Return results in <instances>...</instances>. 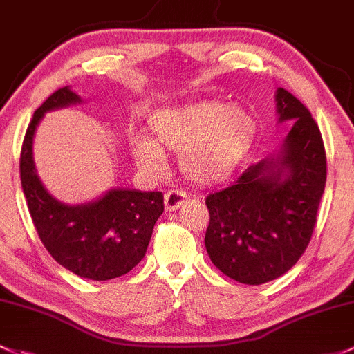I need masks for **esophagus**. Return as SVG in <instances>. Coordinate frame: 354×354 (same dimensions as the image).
<instances>
[{
	"label": "esophagus",
	"mask_w": 354,
	"mask_h": 354,
	"mask_svg": "<svg viewBox=\"0 0 354 354\" xmlns=\"http://www.w3.org/2000/svg\"><path fill=\"white\" fill-rule=\"evenodd\" d=\"M185 200H187V193L181 192V189H169V192H166L165 195L166 210L169 212L178 210V208L183 205Z\"/></svg>",
	"instance_id": "34e87169"
}]
</instances>
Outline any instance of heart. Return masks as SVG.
I'll return each instance as SVG.
<instances>
[{
	"instance_id": "obj_1",
	"label": "heart",
	"mask_w": 354,
	"mask_h": 354,
	"mask_svg": "<svg viewBox=\"0 0 354 354\" xmlns=\"http://www.w3.org/2000/svg\"><path fill=\"white\" fill-rule=\"evenodd\" d=\"M151 139L136 136L132 154L151 174L165 169V152H180L181 173L196 185H215L236 173L258 137V120L243 106L198 102L162 109L149 118Z\"/></svg>"
}]
</instances>
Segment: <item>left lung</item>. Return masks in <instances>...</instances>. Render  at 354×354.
I'll return each mask as SVG.
<instances>
[{
	"instance_id": "8db88e82",
	"label": "left lung",
	"mask_w": 354,
	"mask_h": 354,
	"mask_svg": "<svg viewBox=\"0 0 354 354\" xmlns=\"http://www.w3.org/2000/svg\"><path fill=\"white\" fill-rule=\"evenodd\" d=\"M278 122L293 120L281 151L207 196L205 248L232 280L261 285L290 270L310 243L326 187V151L310 111L277 89Z\"/></svg>"
}]
</instances>
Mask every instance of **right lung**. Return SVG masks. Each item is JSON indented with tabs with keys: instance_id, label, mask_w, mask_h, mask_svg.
<instances>
[{
	"instance_id": "add662e5",
	"label": "right lung",
	"mask_w": 354,
	"mask_h": 354,
	"mask_svg": "<svg viewBox=\"0 0 354 354\" xmlns=\"http://www.w3.org/2000/svg\"><path fill=\"white\" fill-rule=\"evenodd\" d=\"M80 102L66 86L35 110L21 146V188L37 234L52 258L77 277L105 281L129 273L146 256L165 198L161 192L113 188L91 203L66 205L44 188L33 162L37 125L47 111Z\"/></svg>"
}]
</instances>
